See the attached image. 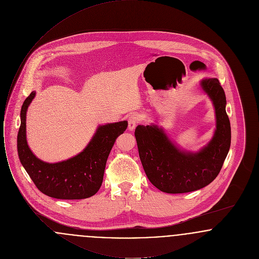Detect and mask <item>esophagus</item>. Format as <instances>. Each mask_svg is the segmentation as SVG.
<instances>
[{"instance_id": "34e87169", "label": "esophagus", "mask_w": 259, "mask_h": 259, "mask_svg": "<svg viewBox=\"0 0 259 259\" xmlns=\"http://www.w3.org/2000/svg\"><path fill=\"white\" fill-rule=\"evenodd\" d=\"M140 122V117L138 114H131L129 117H128V129L130 131L134 130L136 128V126L138 125V123Z\"/></svg>"}]
</instances>
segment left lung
Segmentation results:
<instances>
[{"label":"left lung","instance_id":"left-lung-1","mask_svg":"<svg viewBox=\"0 0 259 259\" xmlns=\"http://www.w3.org/2000/svg\"><path fill=\"white\" fill-rule=\"evenodd\" d=\"M215 109L217 130L197 153L181 151L156 125H138L135 137L140 159L149 182L166 193H186L209 185L221 172L231 144V127L225 111L226 97L217 78L203 79Z\"/></svg>","mask_w":259,"mask_h":259}]
</instances>
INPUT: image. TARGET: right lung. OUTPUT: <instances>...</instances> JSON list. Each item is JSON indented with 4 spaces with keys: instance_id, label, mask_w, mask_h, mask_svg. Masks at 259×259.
<instances>
[{
    "instance_id": "1",
    "label": "right lung",
    "mask_w": 259,
    "mask_h": 259,
    "mask_svg": "<svg viewBox=\"0 0 259 259\" xmlns=\"http://www.w3.org/2000/svg\"><path fill=\"white\" fill-rule=\"evenodd\" d=\"M32 92L24 101L17 135V151L21 164L37 189L50 197L76 200L97 193L104 178L109 154L116 140L127 128V121L100 126L85 149L71 159L46 163L32 153L26 141V111L35 97Z\"/></svg>"
}]
</instances>
